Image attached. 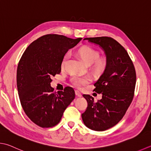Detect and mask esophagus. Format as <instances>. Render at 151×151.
<instances>
[{
  "label": "esophagus",
  "instance_id": "esophagus-1",
  "mask_svg": "<svg viewBox=\"0 0 151 151\" xmlns=\"http://www.w3.org/2000/svg\"><path fill=\"white\" fill-rule=\"evenodd\" d=\"M75 94H76V96H77V97H81V96H82L81 93L80 92V91H79L78 90H76V91H75Z\"/></svg>",
  "mask_w": 151,
  "mask_h": 151
}]
</instances>
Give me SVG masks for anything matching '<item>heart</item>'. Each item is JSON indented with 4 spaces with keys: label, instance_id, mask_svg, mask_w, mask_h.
Returning <instances> with one entry per match:
<instances>
[{
    "label": "heart",
    "instance_id": "heart-1",
    "mask_svg": "<svg viewBox=\"0 0 151 151\" xmlns=\"http://www.w3.org/2000/svg\"><path fill=\"white\" fill-rule=\"evenodd\" d=\"M77 54L81 58L84 63L90 65L92 64V69L96 73H101L107 67V61L105 58H99V52L93 47L90 46H83L77 50ZM68 58V54L64 55L61 63V67L63 69ZM71 81L74 85L78 88H81L86 85L89 82V79L87 77L74 76Z\"/></svg>",
    "mask_w": 151,
    "mask_h": 151
}]
</instances>
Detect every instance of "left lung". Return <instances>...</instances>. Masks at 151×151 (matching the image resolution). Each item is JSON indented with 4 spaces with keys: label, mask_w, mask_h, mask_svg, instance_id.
<instances>
[{
    "label": "left lung",
    "mask_w": 151,
    "mask_h": 151,
    "mask_svg": "<svg viewBox=\"0 0 151 151\" xmlns=\"http://www.w3.org/2000/svg\"><path fill=\"white\" fill-rule=\"evenodd\" d=\"M99 45L105 52L107 64L94 84L93 91L102 94L97 102L84 94L88 107L82 119L88 128L105 131L119 123L126 114L134 98L136 73L134 64L125 48L111 37L85 38Z\"/></svg>",
    "instance_id": "obj_1"
}]
</instances>
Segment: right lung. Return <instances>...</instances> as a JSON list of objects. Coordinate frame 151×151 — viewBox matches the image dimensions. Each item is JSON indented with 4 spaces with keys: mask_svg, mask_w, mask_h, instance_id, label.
I'll return each instance as SVG.
<instances>
[{
    "mask_svg": "<svg viewBox=\"0 0 151 151\" xmlns=\"http://www.w3.org/2000/svg\"><path fill=\"white\" fill-rule=\"evenodd\" d=\"M82 38L44 35L25 50L17 69V88L21 105L29 119L42 128H51L60 122L65 110L75 99L71 87L54 92L52 76L61 72L62 59Z\"/></svg>",
    "mask_w": 151,
    "mask_h": 151,
    "instance_id": "add662e5",
    "label": "right lung"
}]
</instances>
